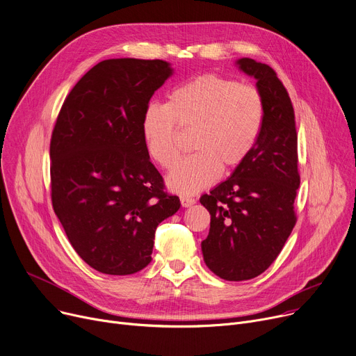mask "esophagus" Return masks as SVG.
<instances>
[{
	"mask_svg": "<svg viewBox=\"0 0 356 356\" xmlns=\"http://www.w3.org/2000/svg\"><path fill=\"white\" fill-rule=\"evenodd\" d=\"M180 203H181L183 207H191L193 204L196 203V200L191 199V197H187V196H180Z\"/></svg>",
	"mask_w": 356,
	"mask_h": 356,
	"instance_id": "34e87169",
	"label": "esophagus"
}]
</instances>
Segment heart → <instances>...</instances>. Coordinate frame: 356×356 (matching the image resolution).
<instances>
[{
  "mask_svg": "<svg viewBox=\"0 0 356 356\" xmlns=\"http://www.w3.org/2000/svg\"><path fill=\"white\" fill-rule=\"evenodd\" d=\"M264 101L254 86L214 74L191 79L169 95L166 105H150L142 118V138L150 159L170 169L180 154L179 129L195 131L197 152L168 175V187L179 195L213 184L220 173L241 165L260 136Z\"/></svg>",
  "mask_w": 356,
  "mask_h": 356,
  "instance_id": "obj_1",
  "label": "heart"
}]
</instances>
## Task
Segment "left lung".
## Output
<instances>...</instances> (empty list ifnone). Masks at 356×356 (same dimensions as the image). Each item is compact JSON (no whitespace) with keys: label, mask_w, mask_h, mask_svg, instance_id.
<instances>
[{"label":"left lung","mask_w":356,"mask_h":356,"mask_svg":"<svg viewBox=\"0 0 356 356\" xmlns=\"http://www.w3.org/2000/svg\"><path fill=\"white\" fill-rule=\"evenodd\" d=\"M236 63L257 81L264 122L243 163L200 197L211 216L209 236L202 241L204 263L227 281L251 280L274 263L297 222L300 187L296 116L286 89L266 63L251 58Z\"/></svg>","instance_id":"1"}]
</instances>
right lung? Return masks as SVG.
<instances>
[{
    "instance_id": "add662e5",
    "label": "right lung",
    "mask_w": 356,
    "mask_h": 356,
    "mask_svg": "<svg viewBox=\"0 0 356 356\" xmlns=\"http://www.w3.org/2000/svg\"><path fill=\"white\" fill-rule=\"evenodd\" d=\"M161 59L99 62L72 88L49 146L51 197L70 243L96 271L129 275L152 261L159 222L180 209L149 160L142 118L170 78Z\"/></svg>"
}]
</instances>
